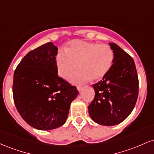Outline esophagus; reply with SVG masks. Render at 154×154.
Segmentation results:
<instances>
[{
    "mask_svg": "<svg viewBox=\"0 0 154 154\" xmlns=\"http://www.w3.org/2000/svg\"><path fill=\"white\" fill-rule=\"evenodd\" d=\"M77 90H78V91H79V92H81V91H82V87H81V86H77Z\"/></svg>",
    "mask_w": 154,
    "mask_h": 154,
    "instance_id": "esophagus-1",
    "label": "esophagus"
}]
</instances>
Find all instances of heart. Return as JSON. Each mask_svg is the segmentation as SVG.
<instances>
[{
    "label": "heart",
    "mask_w": 154,
    "mask_h": 154,
    "mask_svg": "<svg viewBox=\"0 0 154 154\" xmlns=\"http://www.w3.org/2000/svg\"><path fill=\"white\" fill-rule=\"evenodd\" d=\"M114 62V52L106 44L90 43L83 40L72 41L66 51L60 52L56 57L58 73L68 79L78 68L81 69L70 78V82L81 85L93 79H103Z\"/></svg>",
    "instance_id": "obj_1"
}]
</instances>
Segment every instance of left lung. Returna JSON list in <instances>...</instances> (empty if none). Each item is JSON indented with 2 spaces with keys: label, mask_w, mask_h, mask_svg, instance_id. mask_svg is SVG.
<instances>
[{
  "label": "left lung",
  "mask_w": 154,
  "mask_h": 154,
  "mask_svg": "<svg viewBox=\"0 0 154 154\" xmlns=\"http://www.w3.org/2000/svg\"><path fill=\"white\" fill-rule=\"evenodd\" d=\"M109 45L114 52V62L105 77L93 85L95 97L88 112L97 124L114 126L123 122L133 110L139 82L133 59L116 44Z\"/></svg>",
  "instance_id": "1"
}]
</instances>
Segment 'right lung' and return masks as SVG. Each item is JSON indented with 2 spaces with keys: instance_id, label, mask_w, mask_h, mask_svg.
Listing matches in <instances>:
<instances>
[{
  "instance_id": "right-lung-1",
  "label": "right lung",
  "mask_w": 154,
  "mask_h": 154,
  "mask_svg": "<svg viewBox=\"0 0 154 154\" xmlns=\"http://www.w3.org/2000/svg\"><path fill=\"white\" fill-rule=\"evenodd\" d=\"M58 48L47 43L29 51L14 74L13 97L17 111L28 125L54 130L66 122L70 104L79 92L58 75Z\"/></svg>"
}]
</instances>
